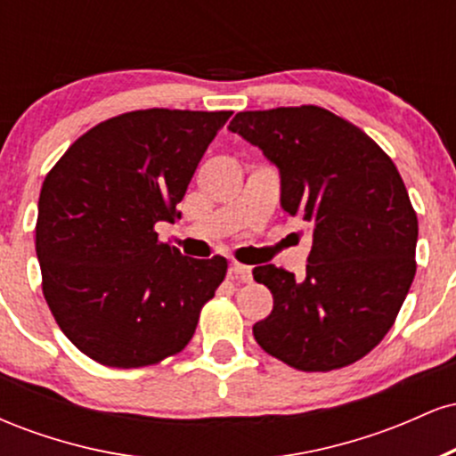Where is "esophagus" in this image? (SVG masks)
Returning <instances> with one entry per match:
<instances>
[{"label":"esophagus","instance_id":"esophagus-1","mask_svg":"<svg viewBox=\"0 0 456 456\" xmlns=\"http://www.w3.org/2000/svg\"><path fill=\"white\" fill-rule=\"evenodd\" d=\"M229 272H232L235 279H240L242 282L253 281V268H250V265H244V264H238V261H233V264L229 265Z\"/></svg>","mask_w":456,"mask_h":456}]
</instances>
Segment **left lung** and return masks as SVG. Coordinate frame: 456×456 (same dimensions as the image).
Wrapping results in <instances>:
<instances>
[{
    "mask_svg": "<svg viewBox=\"0 0 456 456\" xmlns=\"http://www.w3.org/2000/svg\"><path fill=\"white\" fill-rule=\"evenodd\" d=\"M229 130L279 167L282 210L313 238L305 281L274 264L253 270L274 297L255 341L306 373L358 362L388 334L416 274L418 218L399 169L369 134L315 104L242 111Z\"/></svg>",
    "mask_w": 456,
    "mask_h": 456,
    "instance_id": "left-lung-1",
    "label": "left lung"
}]
</instances>
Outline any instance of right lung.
Wrapping results in <instances>:
<instances>
[{
  "label": "right lung",
  "mask_w": 456,
  "mask_h": 456,
  "mask_svg": "<svg viewBox=\"0 0 456 456\" xmlns=\"http://www.w3.org/2000/svg\"><path fill=\"white\" fill-rule=\"evenodd\" d=\"M232 111L141 109L81 134L43 182L36 255L43 294L78 352L113 369L180 354L224 274V257L160 242L203 151Z\"/></svg>",
  "instance_id": "obj_1"
}]
</instances>
